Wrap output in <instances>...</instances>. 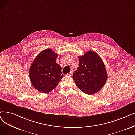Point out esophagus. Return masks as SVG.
Masks as SVG:
<instances>
[{
  "label": "esophagus",
  "instance_id": "1",
  "mask_svg": "<svg viewBox=\"0 0 135 135\" xmlns=\"http://www.w3.org/2000/svg\"><path fill=\"white\" fill-rule=\"evenodd\" d=\"M73 71H71L70 72L69 74H68V75H69V76H72V75H73Z\"/></svg>",
  "mask_w": 135,
  "mask_h": 135
}]
</instances>
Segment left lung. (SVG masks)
Returning <instances> with one entry per match:
<instances>
[{
  "instance_id": "1",
  "label": "left lung",
  "mask_w": 135,
  "mask_h": 135,
  "mask_svg": "<svg viewBox=\"0 0 135 135\" xmlns=\"http://www.w3.org/2000/svg\"><path fill=\"white\" fill-rule=\"evenodd\" d=\"M78 57L79 66L73 73V80L83 93L89 95L97 93L107 79L104 63L98 54L91 50Z\"/></svg>"
}]
</instances>
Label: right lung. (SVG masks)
I'll return each instance as SVG.
<instances>
[{
    "label": "right lung",
    "instance_id": "add662e5",
    "mask_svg": "<svg viewBox=\"0 0 135 135\" xmlns=\"http://www.w3.org/2000/svg\"><path fill=\"white\" fill-rule=\"evenodd\" d=\"M57 54L51 49L40 52L29 69V77L33 87L42 93H49L54 89L64 75L61 67L56 62Z\"/></svg>",
    "mask_w": 135,
    "mask_h": 135
}]
</instances>
